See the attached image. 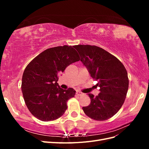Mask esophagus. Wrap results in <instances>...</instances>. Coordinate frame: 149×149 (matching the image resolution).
<instances>
[{
    "label": "esophagus",
    "instance_id": "34e87169",
    "mask_svg": "<svg viewBox=\"0 0 149 149\" xmlns=\"http://www.w3.org/2000/svg\"><path fill=\"white\" fill-rule=\"evenodd\" d=\"M76 96H81V95H83V93L80 91H76Z\"/></svg>",
    "mask_w": 149,
    "mask_h": 149
}]
</instances>
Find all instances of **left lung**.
I'll list each match as a JSON object with an SVG mask.
<instances>
[{
  "instance_id": "left-lung-1",
  "label": "left lung",
  "mask_w": 149,
  "mask_h": 149,
  "mask_svg": "<svg viewBox=\"0 0 149 149\" xmlns=\"http://www.w3.org/2000/svg\"><path fill=\"white\" fill-rule=\"evenodd\" d=\"M74 48L91 77L98 81L96 86L100 88L97 96L88 94L91 103L83 107L84 112L96 120L111 118L120 109L127 95V71L118 58L100 47L78 45Z\"/></svg>"
}]
</instances>
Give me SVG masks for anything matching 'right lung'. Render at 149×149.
I'll return each mask as SVG.
<instances>
[{
    "mask_svg": "<svg viewBox=\"0 0 149 149\" xmlns=\"http://www.w3.org/2000/svg\"><path fill=\"white\" fill-rule=\"evenodd\" d=\"M79 60L76 49L64 45L47 49L26 66L21 88L26 105L35 118L51 121L65 113L68 100L76 91L73 88L61 89L57 83L58 76L68 66Z\"/></svg>",
    "mask_w": 149,
    "mask_h": 149,
    "instance_id": "obj_1",
    "label": "right lung"
}]
</instances>
